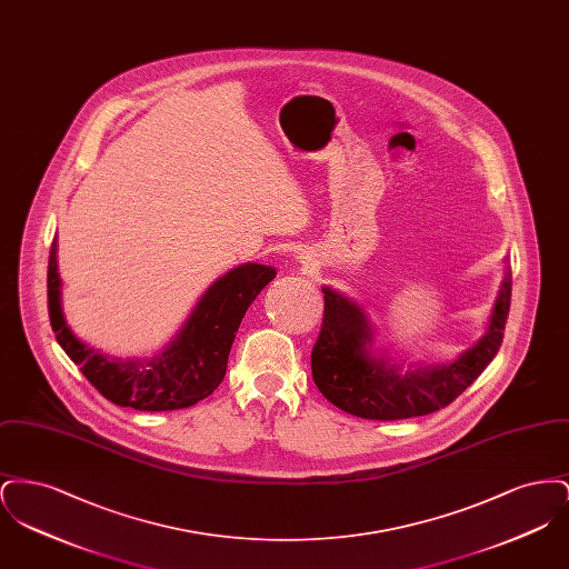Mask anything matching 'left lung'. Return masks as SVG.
Masks as SVG:
<instances>
[{
    "mask_svg": "<svg viewBox=\"0 0 569 569\" xmlns=\"http://www.w3.org/2000/svg\"><path fill=\"white\" fill-rule=\"evenodd\" d=\"M325 322L311 352V373L332 406L367 420H403L450 406L499 352L510 313L512 272L506 269L487 335L448 365H401L371 350L373 328L365 309L330 288Z\"/></svg>",
    "mask_w": 569,
    "mask_h": 569,
    "instance_id": "8db88e82",
    "label": "left lung"
}]
</instances>
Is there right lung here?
I'll list each match as a JSON object with an SVG mask.
<instances>
[{
  "label": "right lung",
  "mask_w": 569,
  "mask_h": 569,
  "mask_svg": "<svg viewBox=\"0 0 569 569\" xmlns=\"http://www.w3.org/2000/svg\"><path fill=\"white\" fill-rule=\"evenodd\" d=\"M274 274L272 267L253 262L221 274L196 302L190 318L162 352L151 358L119 360L89 348L66 325L53 241L47 272L49 318L57 343L110 403L138 411L183 409L207 399L221 383L241 320Z\"/></svg>",
  "instance_id": "obj_1"
}]
</instances>
